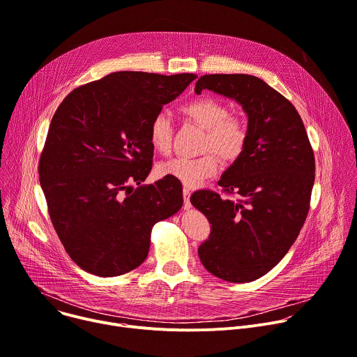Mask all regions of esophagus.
Here are the masks:
<instances>
[{"mask_svg": "<svg viewBox=\"0 0 357 357\" xmlns=\"http://www.w3.org/2000/svg\"><path fill=\"white\" fill-rule=\"evenodd\" d=\"M190 190L188 188L183 189V202H185V209H190Z\"/></svg>", "mask_w": 357, "mask_h": 357, "instance_id": "esophagus-1", "label": "esophagus"}]
</instances>
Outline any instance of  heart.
I'll return each mask as SVG.
<instances>
[{
    "label": "heart",
    "instance_id": "obj_1",
    "mask_svg": "<svg viewBox=\"0 0 357 357\" xmlns=\"http://www.w3.org/2000/svg\"><path fill=\"white\" fill-rule=\"evenodd\" d=\"M182 112L199 127L206 130L200 149L206 151L199 157H176L162 162L158 169L164 176H172L185 186L193 188L213 176L220 167L219 157L231 164L237 161L247 146L248 132L244 123L231 117L229 109L213 97H199L182 106ZM151 146L167 155L172 146V121L164 112L152 117L148 130Z\"/></svg>",
    "mask_w": 357,
    "mask_h": 357
}]
</instances>
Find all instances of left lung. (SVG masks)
Instances as JSON below:
<instances>
[{
  "instance_id": "left-lung-1",
  "label": "left lung",
  "mask_w": 357,
  "mask_h": 357,
  "mask_svg": "<svg viewBox=\"0 0 357 357\" xmlns=\"http://www.w3.org/2000/svg\"><path fill=\"white\" fill-rule=\"evenodd\" d=\"M212 90L236 100L247 114V146L219 186L240 199L197 190L192 205L212 225L197 248L213 275L250 282L266 275L288 252L310 211L315 158L307 131L281 93L251 75H205L195 91Z\"/></svg>"
}]
</instances>
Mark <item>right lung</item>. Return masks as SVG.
Returning a JSON list of instances; mask_svg holds the SVG:
<instances>
[{"instance_id": "1", "label": "right lung", "mask_w": 357, "mask_h": 357, "mask_svg": "<svg viewBox=\"0 0 357 357\" xmlns=\"http://www.w3.org/2000/svg\"><path fill=\"white\" fill-rule=\"evenodd\" d=\"M195 79L114 72L70 91L55 112L39 181L50 220L82 270L116 277L137 268L148 256L152 227L182 208L175 178L141 183L154 157L152 117Z\"/></svg>"}]
</instances>
